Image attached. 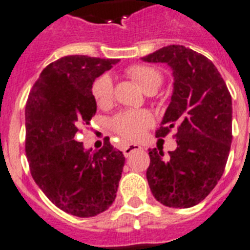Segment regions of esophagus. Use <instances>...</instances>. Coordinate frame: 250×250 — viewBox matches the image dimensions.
<instances>
[{"mask_svg": "<svg viewBox=\"0 0 250 250\" xmlns=\"http://www.w3.org/2000/svg\"><path fill=\"white\" fill-rule=\"evenodd\" d=\"M141 149L142 147L139 145H128L123 148V154H125V157H128L130 156L133 152H136V150H141Z\"/></svg>", "mask_w": 250, "mask_h": 250, "instance_id": "obj_1", "label": "esophagus"}]
</instances>
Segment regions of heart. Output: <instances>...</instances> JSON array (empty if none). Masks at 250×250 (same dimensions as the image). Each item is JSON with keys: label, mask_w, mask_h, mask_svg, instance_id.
Returning <instances> with one entry per match:
<instances>
[{"label": "heart", "mask_w": 250, "mask_h": 250, "mask_svg": "<svg viewBox=\"0 0 250 250\" xmlns=\"http://www.w3.org/2000/svg\"><path fill=\"white\" fill-rule=\"evenodd\" d=\"M129 76L146 93H154L163 82V76L154 67L138 66L128 69ZM93 97L101 108H107L113 102V82L108 75L101 76L92 87ZM152 123V118L147 112H125L113 120L114 130L122 138L128 141H138L146 133V129Z\"/></svg>", "instance_id": "obj_1"}]
</instances>
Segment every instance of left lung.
<instances>
[{"label": "left lung", "instance_id": "left-lung-1", "mask_svg": "<svg viewBox=\"0 0 250 250\" xmlns=\"http://www.w3.org/2000/svg\"><path fill=\"white\" fill-rule=\"evenodd\" d=\"M172 69L170 103L157 137L177 127V148L149 152L147 181L157 201L170 208H190L202 202L226 168L231 145V97L212 61L179 44L141 58Z\"/></svg>", "mask_w": 250, "mask_h": 250}]
</instances>
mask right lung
Listing matches in <instances>:
<instances>
[{"mask_svg":"<svg viewBox=\"0 0 250 250\" xmlns=\"http://www.w3.org/2000/svg\"><path fill=\"white\" fill-rule=\"evenodd\" d=\"M118 60L66 56L48 64L26 104V156L40 189L68 214L89 218L116 199L125 156L105 139L87 149L77 137L97 111L94 80Z\"/></svg>","mask_w":250,"mask_h":250,"instance_id":"obj_1","label":"right lung"}]
</instances>
